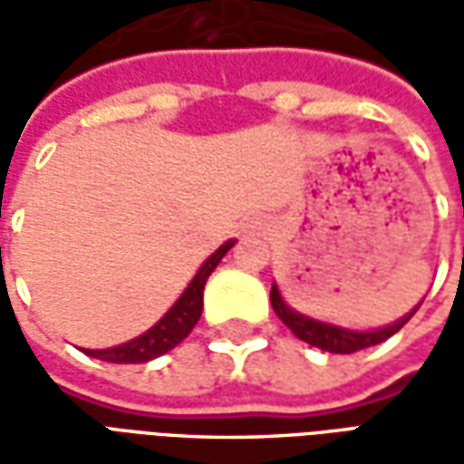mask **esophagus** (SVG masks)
<instances>
[{
	"mask_svg": "<svg viewBox=\"0 0 464 464\" xmlns=\"http://www.w3.org/2000/svg\"><path fill=\"white\" fill-rule=\"evenodd\" d=\"M253 228H258V231H261V223H256V226H253Z\"/></svg>",
	"mask_w": 464,
	"mask_h": 464,
	"instance_id": "obj_1",
	"label": "esophagus"
}]
</instances>
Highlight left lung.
<instances>
[{
    "mask_svg": "<svg viewBox=\"0 0 464 464\" xmlns=\"http://www.w3.org/2000/svg\"><path fill=\"white\" fill-rule=\"evenodd\" d=\"M420 303L408 313V315H402L400 321L390 323L385 328H375V331H350V328H341V325H333V323L315 321L311 315H303V313L293 311L291 305L283 301L278 285L273 283L271 288L273 311H276V315L291 328L295 338H301L303 343H308L313 348L328 350V353H343V355L358 353V350L362 348H370V345H378V343L388 341L390 335H395V333L415 315V311L420 308Z\"/></svg>",
    "mask_w": 464,
    "mask_h": 464,
    "instance_id": "1",
    "label": "left lung"
}]
</instances>
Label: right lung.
Here are the masks:
<instances>
[{
  "mask_svg": "<svg viewBox=\"0 0 464 464\" xmlns=\"http://www.w3.org/2000/svg\"><path fill=\"white\" fill-rule=\"evenodd\" d=\"M233 243L226 241L216 253H211L203 266L196 271L193 281L186 285V291L179 295V301L173 303L169 311L163 313V318L156 325H151L149 331L141 333L139 338H133L129 343H121V345H114V348L106 350H89L84 348V353L89 358L106 360V362H149V360L159 358L163 353H169L171 348H176L179 343L193 331V325L198 323L203 311V288H206V281L208 276L216 271V266L221 263V258L226 253L231 251Z\"/></svg>",
  "mask_w": 464,
  "mask_h": 464,
  "instance_id": "right-lung-1",
  "label": "right lung"
}]
</instances>
